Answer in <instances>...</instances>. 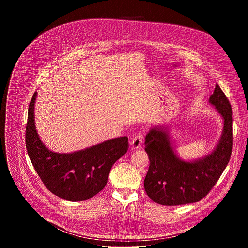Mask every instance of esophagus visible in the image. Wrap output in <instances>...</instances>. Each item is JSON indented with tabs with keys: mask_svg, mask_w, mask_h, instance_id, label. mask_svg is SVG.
<instances>
[{
	"mask_svg": "<svg viewBox=\"0 0 248 248\" xmlns=\"http://www.w3.org/2000/svg\"><path fill=\"white\" fill-rule=\"evenodd\" d=\"M142 141H143V136L142 134L137 133L132 139H131V148L132 149H138L139 147H141V144H142Z\"/></svg>",
	"mask_w": 248,
	"mask_h": 248,
	"instance_id": "34e87169",
	"label": "esophagus"
}]
</instances>
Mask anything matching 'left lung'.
<instances>
[{"instance_id":"left-lung-1","label":"left lung","mask_w":248,"mask_h":248,"mask_svg":"<svg viewBox=\"0 0 248 248\" xmlns=\"http://www.w3.org/2000/svg\"><path fill=\"white\" fill-rule=\"evenodd\" d=\"M209 103L221 115L224 125L216 146L205 156L180 158L169 127L153 126L146 134L144 144L150 166L144 188L154 202L165 206L197 202L208 194L226 169L232 150V110L218 84Z\"/></svg>"}]
</instances>
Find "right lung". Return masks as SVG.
<instances>
[{"label": "right lung", "mask_w": 248, "mask_h": 248, "mask_svg": "<svg viewBox=\"0 0 248 248\" xmlns=\"http://www.w3.org/2000/svg\"><path fill=\"white\" fill-rule=\"evenodd\" d=\"M35 92L28 108L25 133L30 161L45 186L69 201L89 199L107 185L112 166L128 149L126 136L106 140L97 145L70 153L51 151L42 142L35 126Z\"/></svg>", "instance_id": "obj_1"}]
</instances>
